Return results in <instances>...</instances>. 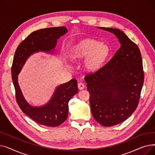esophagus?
Wrapping results in <instances>:
<instances>
[{
  "label": "esophagus",
  "mask_w": 155,
  "mask_h": 155,
  "mask_svg": "<svg viewBox=\"0 0 155 155\" xmlns=\"http://www.w3.org/2000/svg\"><path fill=\"white\" fill-rule=\"evenodd\" d=\"M85 88V85L82 83H78V88L79 90H83V89Z\"/></svg>",
  "instance_id": "obj_1"
}]
</instances>
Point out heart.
<instances>
[{"label": "heart", "mask_w": 155, "mask_h": 155, "mask_svg": "<svg viewBox=\"0 0 155 155\" xmlns=\"http://www.w3.org/2000/svg\"><path fill=\"white\" fill-rule=\"evenodd\" d=\"M108 45L104 43H99L91 38H85L75 44L70 53L71 58L77 60L84 58L85 67L91 73L98 71L103 65L109 54ZM67 67L69 65L67 64Z\"/></svg>", "instance_id": "heart-1"}]
</instances>
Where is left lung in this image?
Wrapping results in <instances>:
<instances>
[{
  "mask_svg": "<svg viewBox=\"0 0 155 155\" xmlns=\"http://www.w3.org/2000/svg\"><path fill=\"white\" fill-rule=\"evenodd\" d=\"M99 28L112 32L120 44L107 64L85 77L93 117L102 126L109 127L124 121L136 109L144 71L139 48L124 32Z\"/></svg>",
  "mask_w": 155,
  "mask_h": 155,
  "instance_id": "1",
  "label": "left lung"
}]
</instances>
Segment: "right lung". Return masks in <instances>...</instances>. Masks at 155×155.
Instances as JSON below:
<instances>
[{
  "instance_id": "add662e5",
  "label": "right lung",
  "mask_w": 155,
  "mask_h": 155,
  "mask_svg": "<svg viewBox=\"0 0 155 155\" xmlns=\"http://www.w3.org/2000/svg\"><path fill=\"white\" fill-rule=\"evenodd\" d=\"M67 32V29L64 26L48 28L32 32L19 44L13 59L11 73L16 101L25 114L39 124L46 126H58L67 119L68 102L78 92L77 80L73 78L60 85L47 104L35 107L24 98L18 83V74L31 54L39 51L53 54L57 40Z\"/></svg>"
}]
</instances>
